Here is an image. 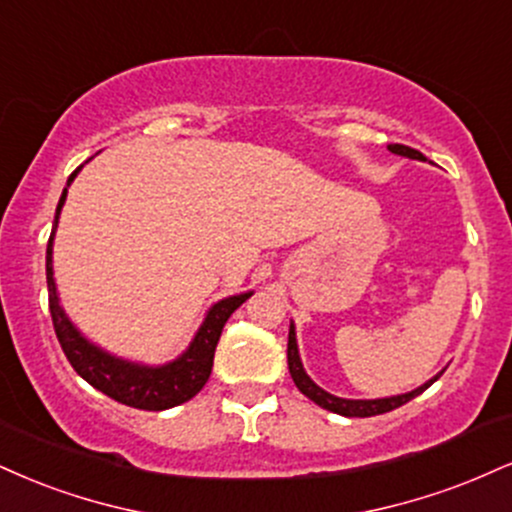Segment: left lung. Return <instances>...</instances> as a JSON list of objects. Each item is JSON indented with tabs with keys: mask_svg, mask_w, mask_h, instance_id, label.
<instances>
[{
	"mask_svg": "<svg viewBox=\"0 0 512 512\" xmlns=\"http://www.w3.org/2000/svg\"><path fill=\"white\" fill-rule=\"evenodd\" d=\"M389 150L393 152V155L427 162V157H424L422 152L412 150V147H408V145L393 143V145H389ZM288 369H291V377H293L295 386H298V391L303 393V396L315 400L319 408L336 412V415H343V417H372V415H381V412L396 410V408H400V405L408 403V400H412L415 396H420V393L427 391L429 386H432L434 381L439 379L443 372H446V369H441L436 377L424 381L422 386H417V389H412L408 393H398V396H389V398H338V396H334V393L324 391L322 386H317L315 381L310 379V374L305 372L303 360H300L298 338H295V324L293 322H291V329H288Z\"/></svg>",
	"mask_w": 512,
	"mask_h": 512,
	"instance_id": "8db88e82",
	"label": "left lung"
}]
</instances>
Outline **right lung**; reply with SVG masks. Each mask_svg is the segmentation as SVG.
<instances>
[{"label": "right lung", "mask_w": 512, "mask_h": 512, "mask_svg": "<svg viewBox=\"0 0 512 512\" xmlns=\"http://www.w3.org/2000/svg\"><path fill=\"white\" fill-rule=\"evenodd\" d=\"M92 159V157H90ZM88 159V162H90ZM83 164L66 181L64 193L59 197L57 214H54L52 236L47 243V291H49V312H52L54 331L61 343V350L69 357L71 367L102 391L104 396L119 400L123 405H131L138 410H169L176 405L186 403L193 396L200 393L202 386L207 384L209 374H212L214 365V350H217L221 329L229 322V317L238 310L245 300L250 298L252 291L229 295V298L219 300L207 310L205 319H202L200 329L195 331L193 341L188 348L174 360L164 362V365H145V362L126 360L109 350H104L92 343L88 336L80 334V329L71 322L66 310L61 307L57 281H54V267H52V250H54V233L59 226V214L64 207L66 195H69V186Z\"/></svg>", "instance_id": "add662e5"}]
</instances>
